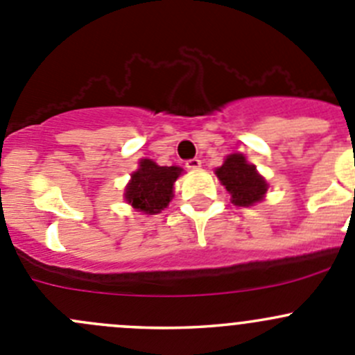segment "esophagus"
<instances>
[{"label":"esophagus","instance_id":"obj_1","mask_svg":"<svg viewBox=\"0 0 355 355\" xmlns=\"http://www.w3.org/2000/svg\"><path fill=\"white\" fill-rule=\"evenodd\" d=\"M185 166H187L189 170H199V168H200V159H198V157H192V159H187V161H185Z\"/></svg>","mask_w":355,"mask_h":355}]
</instances>
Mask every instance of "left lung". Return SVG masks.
<instances>
[{
  "label": "left lung",
  "mask_w": 355,
  "mask_h": 355,
  "mask_svg": "<svg viewBox=\"0 0 355 355\" xmlns=\"http://www.w3.org/2000/svg\"><path fill=\"white\" fill-rule=\"evenodd\" d=\"M216 177L232 196L235 206L249 207L261 202L268 191L266 180L257 173L254 164L247 163L245 156L241 153L227 156L223 164L216 168Z\"/></svg>",
  "instance_id": "obj_1"
}]
</instances>
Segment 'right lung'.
<instances>
[{"label": "right lung", "mask_w": 355, "mask_h": 355, "mask_svg": "<svg viewBox=\"0 0 355 355\" xmlns=\"http://www.w3.org/2000/svg\"><path fill=\"white\" fill-rule=\"evenodd\" d=\"M182 171L180 166H159L153 159H141L125 187V200L146 214L161 213L173 198V184Z\"/></svg>", "instance_id": "add662e5"}]
</instances>
